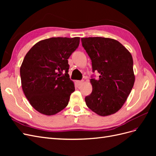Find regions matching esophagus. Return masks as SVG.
<instances>
[{"mask_svg": "<svg viewBox=\"0 0 156 156\" xmlns=\"http://www.w3.org/2000/svg\"><path fill=\"white\" fill-rule=\"evenodd\" d=\"M84 81H77V84H78V85H81V84H82L83 83Z\"/></svg>", "mask_w": 156, "mask_h": 156, "instance_id": "1", "label": "esophagus"}]
</instances>
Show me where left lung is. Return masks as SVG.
<instances>
[{
  "mask_svg": "<svg viewBox=\"0 0 156 156\" xmlns=\"http://www.w3.org/2000/svg\"><path fill=\"white\" fill-rule=\"evenodd\" d=\"M81 41L92 60L93 72L100 75L98 80L90 81L92 92L85 98L86 104L100 116L115 114L124 104L135 83L132 56L112 38L83 37Z\"/></svg>",
  "mask_w": 156,
  "mask_h": 156,
  "instance_id": "1",
  "label": "left lung"
}]
</instances>
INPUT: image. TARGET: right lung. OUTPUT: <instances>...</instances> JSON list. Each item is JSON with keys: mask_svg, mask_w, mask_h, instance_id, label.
<instances>
[{"mask_svg": "<svg viewBox=\"0 0 156 156\" xmlns=\"http://www.w3.org/2000/svg\"><path fill=\"white\" fill-rule=\"evenodd\" d=\"M80 37H51L36 43L20 68L21 87L32 107L41 114L56 115L68 104L75 91L68 60Z\"/></svg>", "mask_w": 156, "mask_h": 156, "instance_id": "1", "label": "right lung"}]
</instances>
